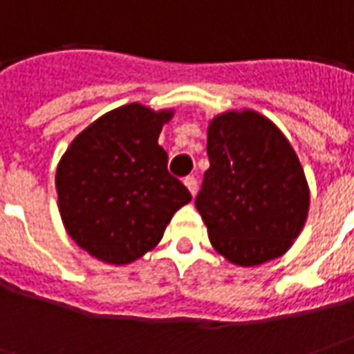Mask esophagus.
<instances>
[{
    "label": "esophagus",
    "instance_id": "1",
    "mask_svg": "<svg viewBox=\"0 0 354 354\" xmlns=\"http://www.w3.org/2000/svg\"><path fill=\"white\" fill-rule=\"evenodd\" d=\"M184 184H185V187H187V189L192 192V195H195V193H197V178L187 176L184 180Z\"/></svg>",
    "mask_w": 354,
    "mask_h": 354
}]
</instances>
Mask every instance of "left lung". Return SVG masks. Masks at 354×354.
Returning a JSON list of instances; mask_svg holds the SVG:
<instances>
[{"label":"left lung","mask_w":354,"mask_h":354,"mask_svg":"<svg viewBox=\"0 0 354 354\" xmlns=\"http://www.w3.org/2000/svg\"><path fill=\"white\" fill-rule=\"evenodd\" d=\"M205 172L195 207L208 239L237 266H260L288 250L309 208L297 155L256 111H227L208 127Z\"/></svg>","instance_id":"1"}]
</instances>
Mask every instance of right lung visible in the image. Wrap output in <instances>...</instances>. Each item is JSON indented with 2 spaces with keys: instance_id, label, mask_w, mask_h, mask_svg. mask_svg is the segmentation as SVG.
<instances>
[{
  "instance_id": "obj_1",
  "label": "right lung",
  "mask_w": 354,
  "mask_h": 354,
  "mask_svg": "<svg viewBox=\"0 0 354 354\" xmlns=\"http://www.w3.org/2000/svg\"><path fill=\"white\" fill-rule=\"evenodd\" d=\"M172 111L127 104L96 119L68 147L57 169L58 210L70 237L108 263H131L151 250L192 201L167 169L157 144Z\"/></svg>"
}]
</instances>
